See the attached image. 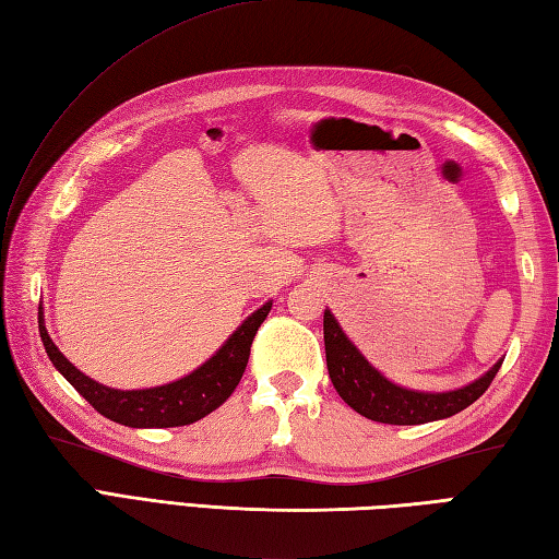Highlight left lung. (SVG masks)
Wrapping results in <instances>:
<instances>
[{"instance_id": "1", "label": "left lung", "mask_w": 559, "mask_h": 559, "mask_svg": "<svg viewBox=\"0 0 559 559\" xmlns=\"http://www.w3.org/2000/svg\"><path fill=\"white\" fill-rule=\"evenodd\" d=\"M324 348L329 377L338 396L367 420L386 425H423L451 418L478 401L502 367V360L495 362L476 382L442 394L399 386L365 360L331 310H324Z\"/></svg>"}]
</instances>
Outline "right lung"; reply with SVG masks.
<instances>
[{
	"label": "right lung",
	"instance_id": "right-lung-1",
	"mask_svg": "<svg viewBox=\"0 0 559 559\" xmlns=\"http://www.w3.org/2000/svg\"><path fill=\"white\" fill-rule=\"evenodd\" d=\"M271 300L261 305L257 312L249 314L245 322L233 331V336L223 343L216 355L197 367L192 374H187L177 382L153 386V389H110L98 384L76 370L59 348L52 343L50 334L45 329L43 307L38 310V329L47 358L52 360L67 382L74 386L79 394L86 399L93 408H96L105 418H110L127 427H180L192 425L204 418L211 411H216L221 403H225L235 386L240 384L242 372L249 360V348L257 331L271 312Z\"/></svg>",
	"mask_w": 559,
	"mask_h": 559
}]
</instances>
